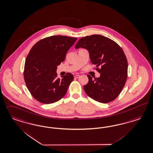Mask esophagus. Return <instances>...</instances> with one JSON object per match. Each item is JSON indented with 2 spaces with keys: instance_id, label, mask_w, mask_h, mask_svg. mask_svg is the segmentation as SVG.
I'll use <instances>...</instances> for the list:
<instances>
[{
  "instance_id": "esophagus-1",
  "label": "esophagus",
  "mask_w": 153,
  "mask_h": 153,
  "mask_svg": "<svg viewBox=\"0 0 153 153\" xmlns=\"http://www.w3.org/2000/svg\"><path fill=\"white\" fill-rule=\"evenodd\" d=\"M79 76H80L79 75H75L74 76V78H75V79H78Z\"/></svg>"
}]
</instances>
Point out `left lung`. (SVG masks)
Wrapping results in <instances>:
<instances>
[{
  "mask_svg": "<svg viewBox=\"0 0 153 153\" xmlns=\"http://www.w3.org/2000/svg\"><path fill=\"white\" fill-rule=\"evenodd\" d=\"M79 48L88 51L91 62L100 73V77L94 80L87 75L88 83L84 85L85 92L97 102L113 101L124 87L128 76V61L123 49L113 40L99 34L80 39L75 45V49Z\"/></svg>",
  "mask_w": 153,
  "mask_h": 153,
  "instance_id": "left-lung-1",
  "label": "left lung"
}]
</instances>
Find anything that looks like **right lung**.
<instances>
[{"mask_svg":"<svg viewBox=\"0 0 153 153\" xmlns=\"http://www.w3.org/2000/svg\"><path fill=\"white\" fill-rule=\"evenodd\" d=\"M76 40L53 36L40 40L30 49L25 60L24 77L31 95L40 102L53 103L66 95L74 76L68 73L61 79L57 78V66L64 61Z\"/></svg>","mask_w":153,"mask_h":153,"instance_id":"add662e5","label":"right lung"}]
</instances>
